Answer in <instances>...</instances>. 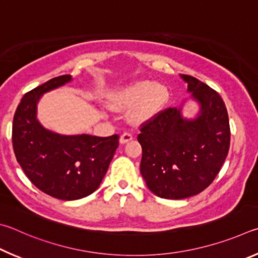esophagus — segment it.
<instances>
[{
  "mask_svg": "<svg viewBox=\"0 0 258 258\" xmlns=\"http://www.w3.org/2000/svg\"><path fill=\"white\" fill-rule=\"evenodd\" d=\"M134 137H133V134L132 133H123L121 135V137H120V143L121 144H125V143H128V142H130L132 141Z\"/></svg>",
  "mask_w": 258,
  "mask_h": 258,
  "instance_id": "obj_1",
  "label": "esophagus"
}]
</instances>
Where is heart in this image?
<instances>
[{"label":"heart","mask_w":258,"mask_h":258,"mask_svg":"<svg viewBox=\"0 0 258 258\" xmlns=\"http://www.w3.org/2000/svg\"><path fill=\"white\" fill-rule=\"evenodd\" d=\"M168 97L166 89L161 85H153L152 81H139L124 92L114 95L111 104L114 108H124L136 105L142 101L134 113V120L143 121L155 114L164 105Z\"/></svg>","instance_id":"1"}]
</instances>
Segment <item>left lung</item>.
<instances>
[{
    "label": "left lung",
    "instance_id": "left-lung-1",
    "mask_svg": "<svg viewBox=\"0 0 258 258\" xmlns=\"http://www.w3.org/2000/svg\"><path fill=\"white\" fill-rule=\"evenodd\" d=\"M180 76L201 103L200 116L186 120L175 107L164 108L139 125L137 137L143 178L151 191L168 200H182L209 187L230 147L228 111L219 93L195 77Z\"/></svg>",
    "mask_w": 258,
    "mask_h": 258
}]
</instances>
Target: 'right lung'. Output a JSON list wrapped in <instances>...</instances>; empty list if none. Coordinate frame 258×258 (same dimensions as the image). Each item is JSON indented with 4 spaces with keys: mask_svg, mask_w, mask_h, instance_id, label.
I'll use <instances>...</instances> for the list:
<instances>
[{
    "mask_svg": "<svg viewBox=\"0 0 258 258\" xmlns=\"http://www.w3.org/2000/svg\"><path fill=\"white\" fill-rule=\"evenodd\" d=\"M70 80V75L58 76L26 93L12 124L18 163L39 190L62 201L79 200L96 190L119 146L117 135L62 136L36 120L39 97Z\"/></svg>",
    "mask_w": 258,
    "mask_h": 258,
    "instance_id": "1",
    "label": "right lung"
}]
</instances>
